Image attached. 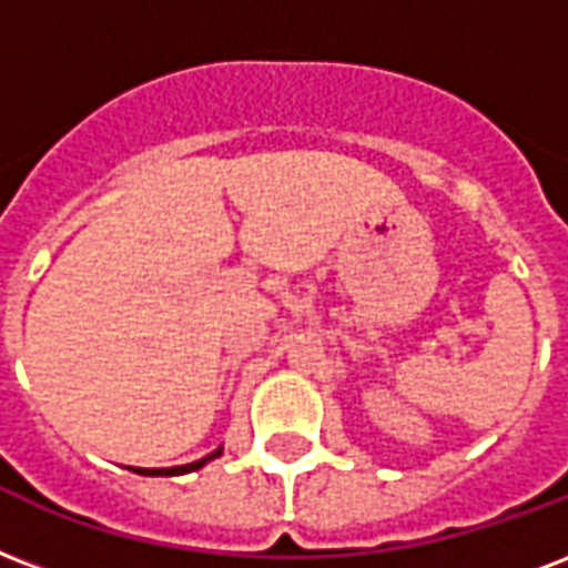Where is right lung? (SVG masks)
<instances>
[{
    "instance_id": "right-lung-1",
    "label": "right lung",
    "mask_w": 568,
    "mask_h": 568,
    "mask_svg": "<svg viewBox=\"0 0 568 568\" xmlns=\"http://www.w3.org/2000/svg\"><path fill=\"white\" fill-rule=\"evenodd\" d=\"M223 456V447H216L214 453H207L205 458H199V462H190V465H179V467H130V470H136L142 476H181L190 474V470H199V467H205L207 462H214V458Z\"/></svg>"
}]
</instances>
